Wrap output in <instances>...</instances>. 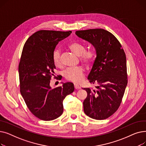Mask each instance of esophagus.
<instances>
[{"mask_svg": "<svg viewBox=\"0 0 146 146\" xmlns=\"http://www.w3.org/2000/svg\"><path fill=\"white\" fill-rule=\"evenodd\" d=\"M74 88L76 89H80V86L78 85L77 83H74Z\"/></svg>", "mask_w": 146, "mask_h": 146, "instance_id": "1", "label": "esophagus"}]
</instances>
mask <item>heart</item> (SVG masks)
Returning a JSON list of instances; mask_svg holds the SVG:
<instances>
[{
  "mask_svg": "<svg viewBox=\"0 0 146 146\" xmlns=\"http://www.w3.org/2000/svg\"><path fill=\"white\" fill-rule=\"evenodd\" d=\"M70 48L75 54L80 56L82 62L86 65H90L96 57V52L95 49L90 48L86 50V45L81 42H73L68 45ZM52 61L56 67H60L62 66L61 58V52L59 49H56L52 53ZM65 79L70 82H80L84 78V70L80 67H73L66 68L63 72Z\"/></svg>",
  "mask_w": 146,
  "mask_h": 146,
  "instance_id": "b5f03b06",
  "label": "heart"
}]
</instances>
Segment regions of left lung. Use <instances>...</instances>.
Listing matches in <instances>:
<instances>
[{"mask_svg":"<svg viewBox=\"0 0 146 146\" xmlns=\"http://www.w3.org/2000/svg\"><path fill=\"white\" fill-rule=\"evenodd\" d=\"M76 34L92 44L96 52L88 78L96 86L84 88L88 94L84 112L95 119H106L118 109L127 85L125 53L117 38L104 29L77 31Z\"/></svg>","mask_w":146,"mask_h":146,"instance_id":"8db88e82","label":"left lung"}]
</instances>
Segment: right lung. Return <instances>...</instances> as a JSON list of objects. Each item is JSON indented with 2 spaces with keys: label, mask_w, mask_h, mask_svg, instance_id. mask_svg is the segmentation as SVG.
I'll return each instance as SVG.
<instances>
[{
  "label": "right lung",
  "mask_w": 146,
  "mask_h": 146,
  "mask_svg": "<svg viewBox=\"0 0 146 146\" xmlns=\"http://www.w3.org/2000/svg\"><path fill=\"white\" fill-rule=\"evenodd\" d=\"M71 33L38 31L28 38L23 48L18 67L20 92L29 111L41 120L59 117L63 112L64 99L74 90L71 82L54 89L50 86L52 76L56 78L53 51L58 42Z\"/></svg>",
  "instance_id": "obj_1"
}]
</instances>
